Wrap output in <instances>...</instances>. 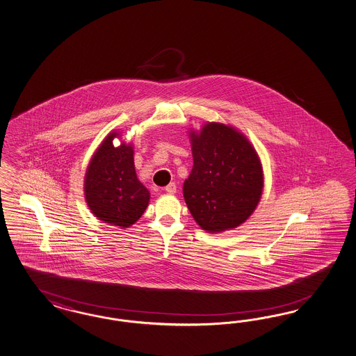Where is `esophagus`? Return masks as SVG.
Here are the masks:
<instances>
[{"instance_id": "1", "label": "esophagus", "mask_w": 356, "mask_h": 356, "mask_svg": "<svg viewBox=\"0 0 356 356\" xmlns=\"http://www.w3.org/2000/svg\"><path fill=\"white\" fill-rule=\"evenodd\" d=\"M164 191L167 192V193L173 194L176 193V184L170 183L165 188H164Z\"/></svg>"}]
</instances>
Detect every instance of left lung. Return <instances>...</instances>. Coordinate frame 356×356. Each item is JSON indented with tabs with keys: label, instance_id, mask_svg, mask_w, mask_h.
<instances>
[{
	"label": "left lung",
	"instance_id": "8db88e82",
	"mask_svg": "<svg viewBox=\"0 0 356 356\" xmlns=\"http://www.w3.org/2000/svg\"><path fill=\"white\" fill-rule=\"evenodd\" d=\"M193 168L184 183L185 202L195 222L219 232L241 225L259 204L262 168L247 138L231 127L209 122L192 133Z\"/></svg>",
	"mask_w": 356,
	"mask_h": 356
}]
</instances>
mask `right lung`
Wrapping results in <instances>:
<instances>
[{"label":"right lung","mask_w":356,"mask_h":356,"mask_svg":"<svg viewBox=\"0 0 356 356\" xmlns=\"http://www.w3.org/2000/svg\"><path fill=\"white\" fill-rule=\"evenodd\" d=\"M118 133L109 134L87 168V205L100 220L113 226H131L149 205L150 193L140 183L134 170L133 149L113 146Z\"/></svg>","instance_id":"add662e5"}]
</instances>
